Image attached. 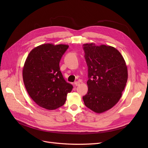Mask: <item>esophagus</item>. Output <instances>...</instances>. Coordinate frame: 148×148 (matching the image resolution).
<instances>
[{
    "instance_id": "1",
    "label": "esophagus",
    "mask_w": 148,
    "mask_h": 148,
    "mask_svg": "<svg viewBox=\"0 0 148 148\" xmlns=\"http://www.w3.org/2000/svg\"><path fill=\"white\" fill-rule=\"evenodd\" d=\"M74 85H75V86H79V85H80V82H75L74 83Z\"/></svg>"
}]
</instances>
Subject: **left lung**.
Returning a JSON list of instances; mask_svg holds the SVG:
<instances>
[{"label": "left lung", "instance_id": "1", "mask_svg": "<svg viewBox=\"0 0 148 148\" xmlns=\"http://www.w3.org/2000/svg\"><path fill=\"white\" fill-rule=\"evenodd\" d=\"M88 67V91L84 103L97 113H102L118 103L126 86L128 69L121 53L113 47L83 45Z\"/></svg>", "mask_w": 148, "mask_h": 148}]
</instances>
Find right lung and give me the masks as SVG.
Here are the masks:
<instances>
[{"mask_svg": "<svg viewBox=\"0 0 148 148\" xmlns=\"http://www.w3.org/2000/svg\"><path fill=\"white\" fill-rule=\"evenodd\" d=\"M69 45L44 44L28 54L23 68V79L30 98L40 107L55 110L63 106L73 86L64 80L59 62Z\"/></svg>", "mask_w": 148, "mask_h": 148, "instance_id": "right-lung-1", "label": "right lung"}]
</instances>
